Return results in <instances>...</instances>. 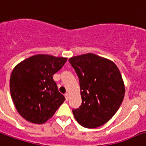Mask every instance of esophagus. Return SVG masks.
I'll use <instances>...</instances> for the list:
<instances>
[{
  "mask_svg": "<svg viewBox=\"0 0 146 146\" xmlns=\"http://www.w3.org/2000/svg\"><path fill=\"white\" fill-rule=\"evenodd\" d=\"M65 100H68V98H69V95H68V93L65 94Z\"/></svg>",
  "mask_w": 146,
  "mask_h": 146,
  "instance_id": "esophagus-1",
  "label": "esophagus"
}]
</instances>
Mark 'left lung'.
<instances>
[{"instance_id": "left-lung-1", "label": "left lung", "mask_w": 146, "mask_h": 146, "mask_svg": "<svg viewBox=\"0 0 146 146\" xmlns=\"http://www.w3.org/2000/svg\"><path fill=\"white\" fill-rule=\"evenodd\" d=\"M79 78L81 105L73 109L74 118L86 128L108 122L120 107L125 86L119 68L112 61L93 53L69 58Z\"/></svg>"}]
</instances>
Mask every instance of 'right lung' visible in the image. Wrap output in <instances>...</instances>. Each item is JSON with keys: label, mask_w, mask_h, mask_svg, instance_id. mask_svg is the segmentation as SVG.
<instances>
[{"label": "right lung", "mask_w": 146, "mask_h": 146, "mask_svg": "<svg viewBox=\"0 0 146 146\" xmlns=\"http://www.w3.org/2000/svg\"><path fill=\"white\" fill-rule=\"evenodd\" d=\"M67 59L40 54L28 58L13 68L10 79L11 98L17 112L26 120L44 123L65 101L53 74Z\"/></svg>", "instance_id": "obj_1"}]
</instances>
